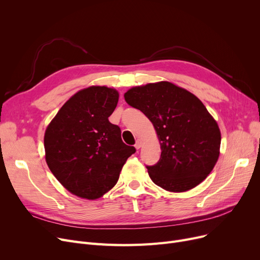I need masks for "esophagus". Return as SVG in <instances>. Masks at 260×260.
Masks as SVG:
<instances>
[{"label": "esophagus", "mask_w": 260, "mask_h": 260, "mask_svg": "<svg viewBox=\"0 0 260 260\" xmlns=\"http://www.w3.org/2000/svg\"><path fill=\"white\" fill-rule=\"evenodd\" d=\"M141 146H142V141H141V140H139V139H138V140H137V141H136V144H135V147H136V148H137V149H139V148H140V147H141Z\"/></svg>", "instance_id": "1"}]
</instances>
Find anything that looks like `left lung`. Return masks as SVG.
Listing matches in <instances>:
<instances>
[{"instance_id":"8db88e82","label":"left lung","mask_w":260,"mask_h":260,"mask_svg":"<svg viewBox=\"0 0 260 260\" xmlns=\"http://www.w3.org/2000/svg\"><path fill=\"white\" fill-rule=\"evenodd\" d=\"M124 98L156 129L161 156L155 166L146 167L155 184L180 193L207 178L219 157L221 135L217 122L195 94L161 81L133 87Z\"/></svg>"}]
</instances>
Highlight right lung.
I'll return each instance as SVG.
<instances>
[{"mask_svg":"<svg viewBox=\"0 0 260 260\" xmlns=\"http://www.w3.org/2000/svg\"><path fill=\"white\" fill-rule=\"evenodd\" d=\"M119 92L90 86L75 93L45 131L46 163L58 181L78 197L94 200L113 188L136 148L121 139L108 117Z\"/></svg>","mask_w":260,"mask_h":260,"instance_id":"1","label":"right lung"}]
</instances>
